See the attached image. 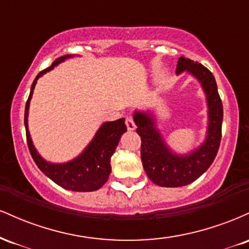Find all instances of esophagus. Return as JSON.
Segmentation results:
<instances>
[{"mask_svg": "<svg viewBox=\"0 0 249 249\" xmlns=\"http://www.w3.org/2000/svg\"><path fill=\"white\" fill-rule=\"evenodd\" d=\"M125 124H126L128 131H133L134 128H136V124H134L133 118L131 116H127L126 118H125Z\"/></svg>", "mask_w": 249, "mask_h": 249, "instance_id": "34e87169", "label": "esophagus"}]
</instances>
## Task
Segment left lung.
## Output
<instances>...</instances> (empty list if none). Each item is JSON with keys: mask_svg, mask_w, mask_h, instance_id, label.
Wrapping results in <instances>:
<instances>
[{"mask_svg": "<svg viewBox=\"0 0 249 249\" xmlns=\"http://www.w3.org/2000/svg\"><path fill=\"white\" fill-rule=\"evenodd\" d=\"M185 70L201 82L207 95L210 125L207 139L201 147L188 156L173 154L154 127L153 119L145 113L137 112L134 115L136 131L142 139V166L151 181L161 187L185 186L198 179L212 165L221 142L224 108L213 73L200 63L181 56L177 64V73Z\"/></svg>", "mask_w": 249, "mask_h": 249, "instance_id": "left-lung-1", "label": "left lung"}]
</instances>
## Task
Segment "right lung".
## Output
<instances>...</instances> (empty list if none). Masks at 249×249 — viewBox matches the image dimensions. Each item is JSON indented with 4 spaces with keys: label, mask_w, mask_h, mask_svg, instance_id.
<instances>
[{
    "label": "right lung",
    "mask_w": 249,
    "mask_h": 249,
    "mask_svg": "<svg viewBox=\"0 0 249 249\" xmlns=\"http://www.w3.org/2000/svg\"><path fill=\"white\" fill-rule=\"evenodd\" d=\"M68 57L69 55L55 59L51 67L42 70L36 76L35 81L31 85L30 95L27 104H25L24 111L27 142L34 161L48 178H50L53 182H56L57 185L65 190L76 191V192H92V191L99 190L107 181L108 176L111 173V157L115 153L121 136L126 131L124 118L105 123L96 133L95 138L87 147V150L75 160L67 162V164H50V162L45 161L34 147L30 139L29 130H28V110H29L30 98L36 81L43 73L50 71L55 65L58 64L59 62H63Z\"/></svg>",
    "instance_id": "obj_1"
}]
</instances>
